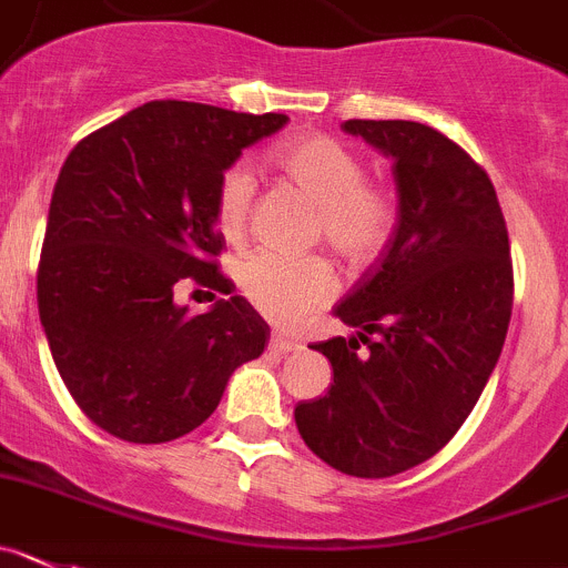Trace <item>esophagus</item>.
Listing matches in <instances>:
<instances>
[{
    "mask_svg": "<svg viewBox=\"0 0 568 568\" xmlns=\"http://www.w3.org/2000/svg\"><path fill=\"white\" fill-rule=\"evenodd\" d=\"M294 349H300V342H294V338L280 336V333H272V338H268V353L285 356V353H294Z\"/></svg>",
    "mask_w": 568,
    "mask_h": 568,
    "instance_id": "34e87169",
    "label": "esophagus"
}]
</instances>
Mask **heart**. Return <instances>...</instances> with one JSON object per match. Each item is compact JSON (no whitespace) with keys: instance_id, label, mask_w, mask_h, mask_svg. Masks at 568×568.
Listing matches in <instances>:
<instances>
[{"instance_id":"1","label":"heart","mask_w":568,"mask_h":568,"mask_svg":"<svg viewBox=\"0 0 568 568\" xmlns=\"http://www.w3.org/2000/svg\"><path fill=\"white\" fill-rule=\"evenodd\" d=\"M272 162L320 204L316 235L353 268L386 252L397 230V199L384 182L367 179L362 153L322 131H305L274 145ZM252 171L230 164L215 187V224L226 241H241L254 204ZM243 296L277 325H296L325 308L336 294V274L320 254L257 252L237 268Z\"/></svg>"}]
</instances>
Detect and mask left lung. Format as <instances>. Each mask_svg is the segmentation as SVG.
I'll list each match as a JSON object with an SVG mask.
<instances>
[{
  "mask_svg": "<svg viewBox=\"0 0 568 568\" xmlns=\"http://www.w3.org/2000/svg\"><path fill=\"white\" fill-rule=\"evenodd\" d=\"M395 159L397 230L381 260L336 305L353 338L311 347L333 384L300 400L311 452L358 479L426 463L479 400L513 314V257L490 176L468 151L412 120H347Z\"/></svg>",
  "mask_w": 568,
  "mask_h": 568,
  "instance_id": "left-lung-1",
  "label": "left lung"
}]
</instances>
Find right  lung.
I'll return each instance as SVG.
<instances>
[{
	"instance_id": "add662e5",
	"label": "right lung",
	"mask_w": 568,
	"mask_h": 568,
	"mask_svg": "<svg viewBox=\"0 0 568 568\" xmlns=\"http://www.w3.org/2000/svg\"><path fill=\"white\" fill-rule=\"evenodd\" d=\"M288 123L153 100L83 136L52 190L39 316L83 415L125 443H171L215 412L230 375L268 342L243 296L187 314L182 285L232 294L219 272L215 187L243 148Z\"/></svg>"
}]
</instances>
